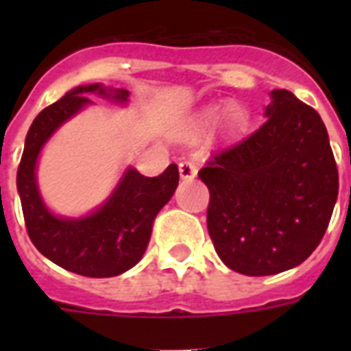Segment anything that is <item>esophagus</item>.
I'll return each instance as SVG.
<instances>
[{
    "instance_id": "obj_1",
    "label": "esophagus",
    "mask_w": 351,
    "mask_h": 351,
    "mask_svg": "<svg viewBox=\"0 0 351 351\" xmlns=\"http://www.w3.org/2000/svg\"><path fill=\"white\" fill-rule=\"evenodd\" d=\"M178 169H180V176L184 180H191L195 178L198 173V164L195 160H182L178 164Z\"/></svg>"
}]
</instances>
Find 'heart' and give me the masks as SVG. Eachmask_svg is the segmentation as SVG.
I'll return each instance as SVG.
<instances>
[{"label": "heart", "mask_w": 351, "mask_h": 351, "mask_svg": "<svg viewBox=\"0 0 351 351\" xmlns=\"http://www.w3.org/2000/svg\"><path fill=\"white\" fill-rule=\"evenodd\" d=\"M219 114H220L219 109H215V111L209 112V117L213 118V120L215 118H219ZM242 120H244V117H242V112H240L239 109H230V111H228V121H230L231 125H239Z\"/></svg>", "instance_id": "heart-1"}]
</instances>
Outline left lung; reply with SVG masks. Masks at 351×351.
<instances>
[{
    "instance_id": "8db88e82",
    "label": "left lung",
    "mask_w": 351,
    "mask_h": 351,
    "mask_svg": "<svg viewBox=\"0 0 351 351\" xmlns=\"http://www.w3.org/2000/svg\"><path fill=\"white\" fill-rule=\"evenodd\" d=\"M266 121L198 171L209 189L208 231L233 271L264 277L299 266L321 244L339 193L319 112L271 90Z\"/></svg>"
}]
</instances>
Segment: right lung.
<instances>
[{"label": "right lung", "instance_id": "right-lung-1", "mask_svg": "<svg viewBox=\"0 0 351 351\" xmlns=\"http://www.w3.org/2000/svg\"><path fill=\"white\" fill-rule=\"evenodd\" d=\"M127 101L123 89L104 85H82L45 107L30 125L18 167V193L25 226L41 255L67 271L84 277H117L131 269L147 247L154 217L169 202L178 186V167L171 164L158 176L125 171L107 202L82 219H60L45 208L36 184V162L43 143L58 127L90 104L87 95Z\"/></svg>", "mask_w": 351, "mask_h": 351}]
</instances>
